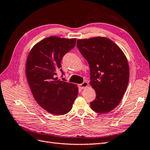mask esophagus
<instances>
[{
  "instance_id": "esophagus-1",
  "label": "esophagus",
  "mask_w": 150,
  "mask_h": 150,
  "mask_svg": "<svg viewBox=\"0 0 150 150\" xmlns=\"http://www.w3.org/2000/svg\"><path fill=\"white\" fill-rule=\"evenodd\" d=\"M88 82H86V81H84L82 84H80L79 85V87L81 89H84L85 88L88 87Z\"/></svg>"
}]
</instances>
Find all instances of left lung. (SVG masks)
I'll return each instance as SVG.
<instances>
[{
  "label": "left lung",
  "mask_w": 150,
  "mask_h": 150,
  "mask_svg": "<svg viewBox=\"0 0 150 150\" xmlns=\"http://www.w3.org/2000/svg\"><path fill=\"white\" fill-rule=\"evenodd\" d=\"M77 47L89 65L90 84L96 91L91 108L98 113L114 110L129 81V65L125 54L111 40L103 37L78 40Z\"/></svg>",
  "instance_id": "8db88e82"
}]
</instances>
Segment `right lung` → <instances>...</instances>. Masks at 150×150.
<instances>
[{
	"instance_id": "obj_1",
	"label": "right lung",
	"mask_w": 150,
	"mask_h": 150,
	"mask_svg": "<svg viewBox=\"0 0 150 150\" xmlns=\"http://www.w3.org/2000/svg\"><path fill=\"white\" fill-rule=\"evenodd\" d=\"M76 39L51 36L36 44L26 62L25 73L35 101L45 110L54 115L69 112L78 94L74 84L57 80V71L62 76L61 61L75 46Z\"/></svg>"
}]
</instances>
